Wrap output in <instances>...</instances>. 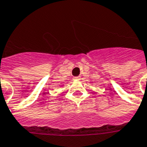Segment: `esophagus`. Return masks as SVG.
Returning <instances> with one entry per match:
<instances>
[{
    "mask_svg": "<svg viewBox=\"0 0 147 147\" xmlns=\"http://www.w3.org/2000/svg\"><path fill=\"white\" fill-rule=\"evenodd\" d=\"M81 79V77L80 76H78V77H74L73 78V80H76V81H77V80H80Z\"/></svg>",
    "mask_w": 147,
    "mask_h": 147,
    "instance_id": "obj_1",
    "label": "esophagus"
}]
</instances>
